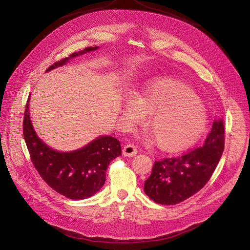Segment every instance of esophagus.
<instances>
[{"mask_svg": "<svg viewBox=\"0 0 250 250\" xmlns=\"http://www.w3.org/2000/svg\"><path fill=\"white\" fill-rule=\"evenodd\" d=\"M138 153V149L135 146H133L132 144H128V145H125L123 148V155L124 156H129L132 157L134 155H137Z\"/></svg>", "mask_w": 250, "mask_h": 250, "instance_id": "esophagus-1", "label": "esophagus"}]
</instances>
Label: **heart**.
<instances>
[{"label": "heart", "mask_w": 250, "mask_h": 250, "mask_svg": "<svg viewBox=\"0 0 250 250\" xmlns=\"http://www.w3.org/2000/svg\"><path fill=\"white\" fill-rule=\"evenodd\" d=\"M151 113L150 131L145 138L156 140L166 151L190 147L206 131L208 118L198 95L184 83L155 80L143 88L141 95L127 96L122 104L123 122L127 129Z\"/></svg>", "instance_id": "1"}]
</instances>
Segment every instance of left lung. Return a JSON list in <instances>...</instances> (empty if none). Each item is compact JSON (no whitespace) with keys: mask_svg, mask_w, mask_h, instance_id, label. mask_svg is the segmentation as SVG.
<instances>
[{"mask_svg":"<svg viewBox=\"0 0 250 250\" xmlns=\"http://www.w3.org/2000/svg\"><path fill=\"white\" fill-rule=\"evenodd\" d=\"M224 150V122L215 120L202 147L176 157L155 162L144 185L148 197L173 206L200 191L209 180Z\"/></svg>","mask_w":250,"mask_h":250,"instance_id":"8db88e82","label":"left lung"}]
</instances>
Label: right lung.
Here are the masks:
<instances>
[{
    "mask_svg": "<svg viewBox=\"0 0 250 250\" xmlns=\"http://www.w3.org/2000/svg\"><path fill=\"white\" fill-rule=\"evenodd\" d=\"M98 50L88 47L73 53L69 57L52 64L46 72L62 66L71 59ZM30 97L26 104L22 131L35 169L42 178L64 197L80 200L92 197L103 187L109 163L121 155L119 140L101 135L80 149L62 152L48 146L36 134L29 110Z\"/></svg>",
    "mask_w": 250,
    "mask_h": 250,
    "instance_id": "obj_1",
    "label": "right lung"
}]
</instances>
